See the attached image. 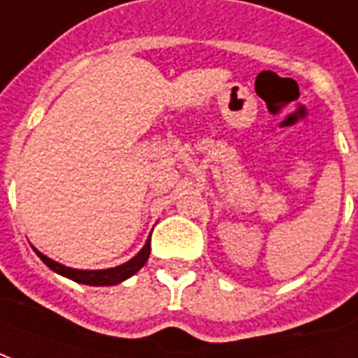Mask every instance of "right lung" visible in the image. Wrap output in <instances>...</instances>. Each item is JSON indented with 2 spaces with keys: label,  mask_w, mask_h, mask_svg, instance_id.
I'll return each mask as SVG.
<instances>
[{
  "label": "right lung",
  "mask_w": 358,
  "mask_h": 358,
  "mask_svg": "<svg viewBox=\"0 0 358 358\" xmlns=\"http://www.w3.org/2000/svg\"><path fill=\"white\" fill-rule=\"evenodd\" d=\"M34 253L43 259L44 263H46L54 273H58L62 277H68L71 278V280H76V282L90 285V287H113V285H118V282L127 280V278H130L132 275H136L138 271L146 265L148 257H150V240L146 241V245H144L142 250L138 251V255H134L130 261L118 265V267L99 268V271H83V268L66 267V265H62L58 261H52L50 257L43 255L38 250H34Z\"/></svg>",
  "instance_id": "right-lung-1"
}]
</instances>
